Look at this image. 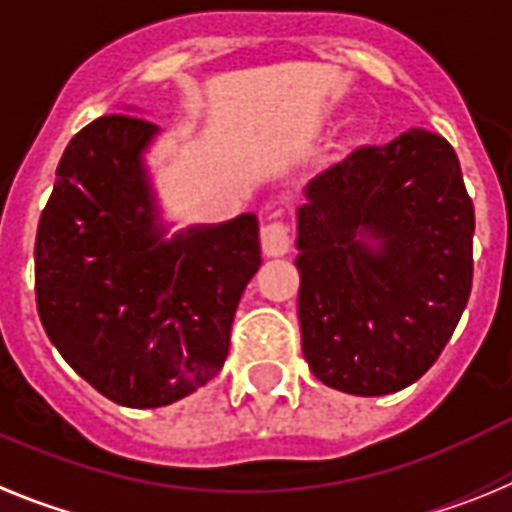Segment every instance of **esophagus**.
<instances>
[{"label":"esophagus","instance_id":"obj_1","mask_svg":"<svg viewBox=\"0 0 512 512\" xmlns=\"http://www.w3.org/2000/svg\"><path fill=\"white\" fill-rule=\"evenodd\" d=\"M260 244L262 252L268 257H281L291 250V234H288V224L281 216H270L260 229Z\"/></svg>","mask_w":512,"mask_h":512}]
</instances>
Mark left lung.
I'll return each instance as SVG.
<instances>
[{"instance_id":"left-lung-1","label":"left lung","mask_w":512,"mask_h":512,"mask_svg":"<svg viewBox=\"0 0 512 512\" xmlns=\"http://www.w3.org/2000/svg\"><path fill=\"white\" fill-rule=\"evenodd\" d=\"M471 239L474 203L438 133L412 128L386 146H358L314 177L296 239L311 373L358 397L415 384L466 309Z\"/></svg>"}]
</instances>
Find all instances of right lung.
Wrapping results in <instances>:
<instances>
[{
    "mask_svg": "<svg viewBox=\"0 0 512 512\" xmlns=\"http://www.w3.org/2000/svg\"><path fill=\"white\" fill-rule=\"evenodd\" d=\"M157 126L102 115L69 141L35 237V301L64 361L123 407L211 381L260 268L252 213L164 239L144 170Z\"/></svg>",
    "mask_w": 512,
    "mask_h": 512,
    "instance_id": "obj_1",
    "label": "right lung"
}]
</instances>
